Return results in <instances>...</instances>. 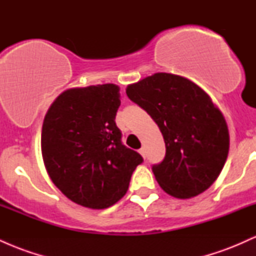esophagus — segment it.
<instances>
[{"label": "esophagus", "mask_w": 256, "mask_h": 256, "mask_svg": "<svg viewBox=\"0 0 256 256\" xmlns=\"http://www.w3.org/2000/svg\"><path fill=\"white\" fill-rule=\"evenodd\" d=\"M140 154L142 155L143 158H144V156H146V148H143V146H142V148L140 149Z\"/></svg>", "instance_id": "esophagus-1"}]
</instances>
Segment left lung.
<instances>
[{
	"label": "left lung",
	"mask_w": 256,
	"mask_h": 256,
	"mask_svg": "<svg viewBox=\"0 0 256 256\" xmlns=\"http://www.w3.org/2000/svg\"><path fill=\"white\" fill-rule=\"evenodd\" d=\"M132 102L156 122L165 158L152 167L158 185L177 198L198 196L219 177L230 137L224 116L210 96L189 79L155 73L126 88Z\"/></svg>",
	"instance_id": "left-lung-1"
}]
</instances>
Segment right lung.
Instances as JSON below:
<instances>
[{"mask_svg": "<svg viewBox=\"0 0 256 256\" xmlns=\"http://www.w3.org/2000/svg\"><path fill=\"white\" fill-rule=\"evenodd\" d=\"M120 106L116 84L64 91L52 102L42 126L46 172L66 198L92 210H104L128 189L137 152L122 144L116 124Z\"/></svg>", "mask_w": 256, "mask_h": 256, "instance_id": "1", "label": "right lung"}]
</instances>
